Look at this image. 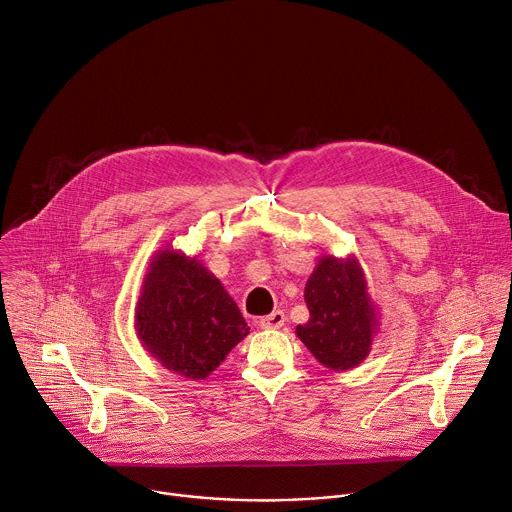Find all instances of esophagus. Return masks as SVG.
Here are the masks:
<instances>
[{
  "instance_id": "34e87169",
  "label": "esophagus",
  "mask_w": 512,
  "mask_h": 512,
  "mask_svg": "<svg viewBox=\"0 0 512 512\" xmlns=\"http://www.w3.org/2000/svg\"><path fill=\"white\" fill-rule=\"evenodd\" d=\"M284 322H286V314L282 310H275L259 320V327L261 329H282Z\"/></svg>"
}]
</instances>
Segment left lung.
Here are the masks:
<instances>
[{
  "instance_id": "8db88e82",
  "label": "left lung",
  "mask_w": 512,
  "mask_h": 512,
  "mask_svg": "<svg viewBox=\"0 0 512 512\" xmlns=\"http://www.w3.org/2000/svg\"><path fill=\"white\" fill-rule=\"evenodd\" d=\"M304 300L310 320L298 324L296 335L314 359L333 371L363 363L380 318L357 257L320 255L306 282Z\"/></svg>"
}]
</instances>
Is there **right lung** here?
<instances>
[{
	"label": "right lung",
	"instance_id": "1",
	"mask_svg": "<svg viewBox=\"0 0 512 512\" xmlns=\"http://www.w3.org/2000/svg\"><path fill=\"white\" fill-rule=\"evenodd\" d=\"M143 349L167 371L206 380L247 335L249 327L218 277L198 255L159 249L134 308Z\"/></svg>",
	"mask_w": 512,
	"mask_h": 512
}]
</instances>
